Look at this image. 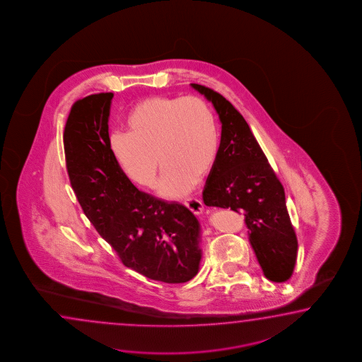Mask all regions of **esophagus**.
<instances>
[{"label": "esophagus", "instance_id": "obj_1", "mask_svg": "<svg viewBox=\"0 0 362 362\" xmlns=\"http://www.w3.org/2000/svg\"><path fill=\"white\" fill-rule=\"evenodd\" d=\"M185 206H187L194 214H202L204 211V206L200 199L190 198L186 199L184 202Z\"/></svg>", "mask_w": 362, "mask_h": 362}]
</instances>
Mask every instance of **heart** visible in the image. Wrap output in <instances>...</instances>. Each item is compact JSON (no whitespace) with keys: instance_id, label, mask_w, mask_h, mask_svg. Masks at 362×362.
I'll use <instances>...</instances> for the list:
<instances>
[{"instance_id":"b5f03b06","label":"heart","mask_w":362,"mask_h":362,"mask_svg":"<svg viewBox=\"0 0 362 362\" xmlns=\"http://www.w3.org/2000/svg\"><path fill=\"white\" fill-rule=\"evenodd\" d=\"M124 127L126 134L110 137L115 159L128 177L144 187L156 185L160 160L164 170L159 192L167 198L187 194L217 162V121L199 96L141 100L129 109Z\"/></svg>"}]
</instances>
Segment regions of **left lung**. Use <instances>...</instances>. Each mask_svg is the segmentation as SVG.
<instances>
[{"mask_svg": "<svg viewBox=\"0 0 362 362\" xmlns=\"http://www.w3.org/2000/svg\"><path fill=\"white\" fill-rule=\"evenodd\" d=\"M192 87L212 103L222 123L218 158L203 192L204 204L243 213L264 276L284 283L294 271L298 241L283 185L233 104L206 86Z\"/></svg>", "mask_w": 362, "mask_h": 362, "instance_id": "left-lung-1", "label": "left lung"}]
</instances>
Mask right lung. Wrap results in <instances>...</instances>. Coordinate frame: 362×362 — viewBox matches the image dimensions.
Wrapping results in <instances>:
<instances>
[{
  "label": "right lung",
  "mask_w": 362,
  "mask_h": 362,
  "mask_svg": "<svg viewBox=\"0 0 362 362\" xmlns=\"http://www.w3.org/2000/svg\"><path fill=\"white\" fill-rule=\"evenodd\" d=\"M113 96L95 93L71 107L63 136L71 187L126 267L156 281L186 283L202 259L198 220L182 204L140 192L124 175L107 131Z\"/></svg>",
  "instance_id": "right-lung-1"
}]
</instances>
